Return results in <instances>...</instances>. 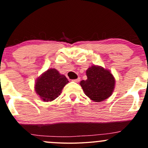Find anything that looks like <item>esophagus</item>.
<instances>
[{
  "mask_svg": "<svg viewBox=\"0 0 148 148\" xmlns=\"http://www.w3.org/2000/svg\"><path fill=\"white\" fill-rule=\"evenodd\" d=\"M80 78H78V79H74V80H72L73 81H74V82H75V83H79V81H80Z\"/></svg>",
  "mask_w": 148,
  "mask_h": 148,
  "instance_id": "obj_1",
  "label": "esophagus"
}]
</instances>
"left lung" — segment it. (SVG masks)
<instances>
[{
  "label": "left lung",
  "instance_id": "1",
  "mask_svg": "<svg viewBox=\"0 0 148 148\" xmlns=\"http://www.w3.org/2000/svg\"><path fill=\"white\" fill-rule=\"evenodd\" d=\"M88 79L81 81L80 85L85 94L96 102L109 97L115 86V79L108 70L98 66H92L86 71Z\"/></svg>",
  "mask_w": 148,
  "mask_h": 148
}]
</instances>
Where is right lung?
Listing matches in <instances>:
<instances>
[{"mask_svg": "<svg viewBox=\"0 0 148 148\" xmlns=\"http://www.w3.org/2000/svg\"><path fill=\"white\" fill-rule=\"evenodd\" d=\"M68 82L65 76L61 75L56 69H50L37 80L35 91L43 101H51L60 95Z\"/></svg>", "mask_w": 148, "mask_h": 148, "instance_id": "right-lung-1", "label": "right lung"}]
</instances>
